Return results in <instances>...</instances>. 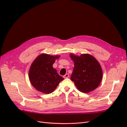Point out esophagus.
Listing matches in <instances>:
<instances>
[{
    "label": "esophagus",
    "mask_w": 127,
    "mask_h": 127,
    "mask_svg": "<svg viewBox=\"0 0 127 127\" xmlns=\"http://www.w3.org/2000/svg\"><path fill=\"white\" fill-rule=\"evenodd\" d=\"M69 77V74H66L64 76V78H67Z\"/></svg>",
    "instance_id": "obj_1"
}]
</instances>
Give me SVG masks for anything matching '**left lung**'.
Returning a JSON list of instances; mask_svg holds the SVG:
<instances>
[{
  "mask_svg": "<svg viewBox=\"0 0 127 127\" xmlns=\"http://www.w3.org/2000/svg\"><path fill=\"white\" fill-rule=\"evenodd\" d=\"M70 57L74 63L70 79L77 89L84 93L95 90L100 84L103 76L98 61L87 53L79 56L71 53Z\"/></svg>",
  "mask_w": 127,
  "mask_h": 127,
  "instance_id": "8db88e82",
  "label": "left lung"
}]
</instances>
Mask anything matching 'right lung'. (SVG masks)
<instances>
[{
    "instance_id": "obj_1",
    "label": "right lung",
    "mask_w": 127,
    "mask_h": 127,
    "mask_svg": "<svg viewBox=\"0 0 127 127\" xmlns=\"http://www.w3.org/2000/svg\"><path fill=\"white\" fill-rule=\"evenodd\" d=\"M59 57V55L42 53L33 61L29 70V77L37 91L44 94L51 93L64 79L52 67L56 60Z\"/></svg>"
}]
</instances>
